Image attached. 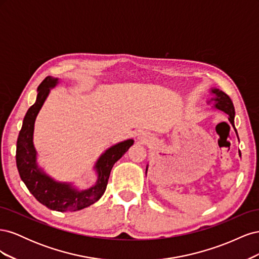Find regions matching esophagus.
Returning <instances> with one entry per match:
<instances>
[{
  "label": "esophagus",
  "mask_w": 259,
  "mask_h": 259,
  "mask_svg": "<svg viewBox=\"0 0 259 259\" xmlns=\"http://www.w3.org/2000/svg\"><path fill=\"white\" fill-rule=\"evenodd\" d=\"M138 139L142 142L143 144H148L149 142H150V136H149L147 133H143V134H140Z\"/></svg>",
  "instance_id": "obj_1"
}]
</instances>
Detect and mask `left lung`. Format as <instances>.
Here are the masks:
<instances>
[{
  "instance_id": "obj_1",
  "label": "left lung",
  "mask_w": 259,
  "mask_h": 259,
  "mask_svg": "<svg viewBox=\"0 0 259 259\" xmlns=\"http://www.w3.org/2000/svg\"><path fill=\"white\" fill-rule=\"evenodd\" d=\"M211 94H214L215 97L211 98L208 103L214 101V107L216 109H218V110H222L229 115L228 119L233 126L234 131H236V133H237V130H236V127H234V113L236 112H234V107L232 104V100L230 99V97L228 95H227L226 93L219 91L218 89H211ZM237 135H238V133H237ZM239 153L241 156L240 151H239ZM147 169H148V166H147ZM147 169H146V174H147Z\"/></svg>"
}]
</instances>
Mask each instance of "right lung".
Returning <instances> with one entry per match:
<instances>
[{
    "label": "right lung",
    "instance_id": "1",
    "mask_svg": "<svg viewBox=\"0 0 259 259\" xmlns=\"http://www.w3.org/2000/svg\"><path fill=\"white\" fill-rule=\"evenodd\" d=\"M57 84L58 79L48 76L38 85L36 101L27 111L19 132L16 163L21 180L41 204L57 211H75L94 204L101 198L107 188L114 163L122 158V155L134 144V140H124L110 147L100 155L94 166L97 171L98 179L96 185L90 189L80 191L72 185L56 182L46 175L36 163V151L33 145L34 122L51 89Z\"/></svg>",
    "mask_w": 259,
    "mask_h": 259
}]
</instances>
